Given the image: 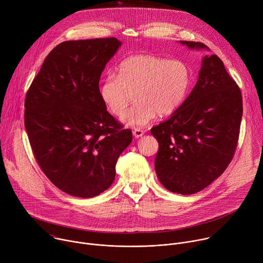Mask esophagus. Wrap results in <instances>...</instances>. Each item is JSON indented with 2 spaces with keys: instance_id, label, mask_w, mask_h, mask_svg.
Masks as SVG:
<instances>
[{
  "instance_id": "34e87169",
  "label": "esophagus",
  "mask_w": 263,
  "mask_h": 263,
  "mask_svg": "<svg viewBox=\"0 0 263 263\" xmlns=\"http://www.w3.org/2000/svg\"><path fill=\"white\" fill-rule=\"evenodd\" d=\"M143 131L142 130H140V129H134L133 131H132V134H133V136L135 137V138H139V137H141L142 135H143Z\"/></svg>"
}]
</instances>
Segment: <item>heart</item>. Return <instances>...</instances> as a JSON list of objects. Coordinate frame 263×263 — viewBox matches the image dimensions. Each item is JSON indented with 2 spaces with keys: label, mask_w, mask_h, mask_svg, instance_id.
Masks as SVG:
<instances>
[{
  "label": "heart",
  "mask_w": 263,
  "mask_h": 263,
  "mask_svg": "<svg viewBox=\"0 0 263 263\" xmlns=\"http://www.w3.org/2000/svg\"><path fill=\"white\" fill-rule=\"evenodd\" d=\"M192 68L184 60L137 54L126 58L100 85V96L112 115L121 116L135 93L136 103L122 116V123L142 128L157 114L170 116L183 104L192 85Z\"/></svg>",
  "instance_id": "1"
}]
</instances>
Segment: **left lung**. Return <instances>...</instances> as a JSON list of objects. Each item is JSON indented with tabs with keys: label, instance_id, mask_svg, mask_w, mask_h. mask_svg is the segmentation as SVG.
I'll return each instance as SVG.
<instances>
[{
	"label": "left lung",
	"instance_id": "8db88e82",
	"mask_svg": "<svg viewBox=\"0 0 263 263\" xmlns=\"http://www.w3.org/2000/svg\"><path fill=\"white\" fill-rule=\"evenodd\" d=\"M190 49L209 50L202 43L180 42ZM242 117L238 85L216 55L202 59L194 89L171 118L151 129L159 148L155 171L172 193L196 194L231 162Z\"/></svg>",
	"mask_w": 263,
	"mask_h": 263
}]
</instances>
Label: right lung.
Instances as JSON below:
<instances>
[{"label": "right lung", "instance_id": "add662e5", "mask_svg": "<svg viewBox=\"0 0 263 263\" xmlns=\"http://www.w3.org/2000/svg\"><path fill=\"white\" fill-rule=\"evenodd\" d=\"M121 42L69 41L45 59L25 99V128L34 157L58 189L92 198L114 183L120 155L132 141L107 111L99 81Z\"/></svg>", "mask_w": 263, "mask_h": 263}]
</instances>
